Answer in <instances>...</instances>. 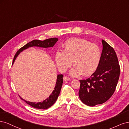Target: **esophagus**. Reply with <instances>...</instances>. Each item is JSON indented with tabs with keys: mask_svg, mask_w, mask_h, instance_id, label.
<instances>
[{
	"mask_svg": "<svg viewBox=\"0 0 129 129\" xmlns=\"http://www.w3.org/2000/svg\"><path fill=\"white\" fill-rule=\"evenodd\" d=\"M71 80V79L68 78V77H64L63 78V80L65 81H68V80Z\"/></svg>",
	"mask_w": 129,
	"mask_h": 129,
	"instance_id": "1",
	"label": "esophagus"
}]
</instances>
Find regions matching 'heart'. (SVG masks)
Listing matches in <instances>:
<instances>
[{"label":"heart","mask_w":129,"mask_h":129,"mask_svg":"<svg viewBox=\"0 0 129 129\" xmlns=\"http://www.w3.org/2000/svg\"><path fill=\"white\" fill-rule=\"evenodd\" d=\"M63 51L57 50L55 55L57 66L61 72H65L72 64L70 70L72 77L83 73L85 76L92 75L97 70L100 63L101 52L96 44L81 39L72 38L63 44Z\"/></svg>","instance_id":"b5f03b06"}]
</instances>
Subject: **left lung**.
<instances>
[{"label":"left lung","instance_id":"left-lung-1","mask_svg":"<svg viewBox=\"0 0 129 129\" xmlns=\"http://www.w3.org/2000/svg\"><path fill=\"white\" fill-rule=\"evenodd\" d=\"M100 63L90 78L80 80L79 96L86 105L93 107L106 102L114 94L119 79L120 67L117 55L110 45L102 40Z\"/></svg>","mask_w":129,"mask_h":129}]
</instances>
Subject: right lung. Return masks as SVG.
<instances>
[{"mask_svg": "<svg viewBox=\"0 0 129 129\" xmlns=\"http://www.w3.org/2000/svg\"><path fill=\"white\" fill-rule=\"evenodd\" d=\"M58 39L57 38H51V39H48L47 40H45L44 41H40L35 40H33L31 42L27 43L23 47L21 48L19 50L16 52V54L13 59V64L16 58V57L21 52L24 50H26L30 47H41V48H48L50 47H52L53 45L56 44L57 42ZM63 74H58L57 76V80L56 82L55 87L54 88V90L52 91V93L50 95L49 97L46 99L45 100L43 101V102H40L38 103L36 102H31L29 101H27L24 100L22 98H20L24 102H26L28 105H30V106L35 108L36 109H47L51 107L54 103L56 101L58 97L59 93L60 92V90L61 88L62 84H63Z\"/></svg>", "mask_w": 129, "mask_h": 129, "instance_id": "obj_1", "label": "right lung"}]
</instances>
